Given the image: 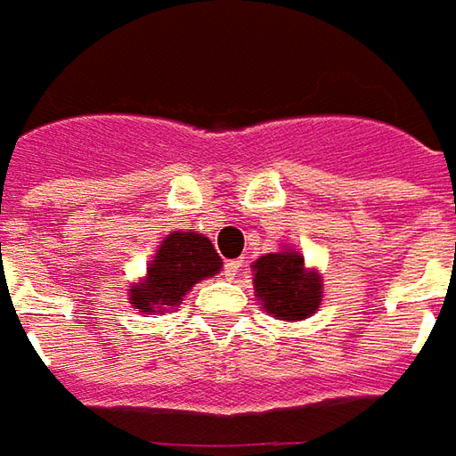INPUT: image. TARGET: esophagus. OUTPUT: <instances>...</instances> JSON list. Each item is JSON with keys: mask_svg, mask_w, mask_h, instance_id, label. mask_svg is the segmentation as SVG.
<instances>
[{"mask_svg": "<svg viewBox=\"0 0 456 456\" xmlns=\"http://www.w3.org/2000/svg\"><path fill=\"white\" fill-rule=\"evenodd\" d=\"M238 271H240V261H228V264L223 265V276L228 278V281H233L238 276Z\"/></svg>", "mask_w": 456, "mask_h": 456, "instance_id": "34e87169", "label": "esophagus"}]
</instances>
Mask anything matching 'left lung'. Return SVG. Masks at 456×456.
<instances>
[{
    "instance_id": "1",
    "label": "left lung",
    "mask_w": 456,
    "mask_h": 456,
    "mask_svg": "<svg viewBox=\"0 0 456 456\" xmlns=\"http://www.w3.org/2000/svg\"><path fill=\"white\" fill-rule=\"evenodd\" d=\"M253 286L265 314L281 321L308 319L321 306V276L291 248L261 256L253 264Z\"/></svg>"
}]
</instances>
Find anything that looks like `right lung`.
I'll list each match as a JSON object with an SVG mask.
<instances>
[{
	"label": "right lung",
	"instance_id": "add662e5",
	"mask_svg": "<svg viewBox=\"0 0 456 456\" xmlns=\"http://www.w3.org/2000/svg\"><path fill=\"white\" fill-rule=\"evenodd\" d=\"M221 256L206 235L173 231L150 261L145 278L130 286V304L142 314H160L183 304L195 283L221 271Z\"/></svg>",
	"mask_w": 456,
	"mask_h": 456
}]
</instances>
